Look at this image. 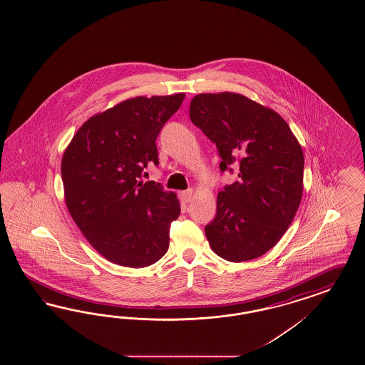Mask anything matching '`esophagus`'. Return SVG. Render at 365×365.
I'll return each instance as SVG.
<instances>
[{
    "label": "esophagus",
    "mask_w": 365,
    "mask_h": 365,
    "mask_svg": "<svg viewBox=\"0 0 365 365\" xmlns=\"http://www.w3.org/2000/svg\"><path fill=\"white\" fill-rule=\"evenodd\" d=\"M191 198H192V190H191V188L179 192V199H180L183 203H188V202L191 200Z\"/></svg>",
    "instance_id": "obj_1"
}]
</instances>
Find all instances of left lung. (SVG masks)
Masks as SVG:
<instances>
[{"label":"left lung","instance_id":"left-lung-1","mask_svg":"<svg viewBox=\"0 0 365 365\" xmlns=\"http://www.w3.org/2000/svg\"><path fill=\"white\" fill-rule=\"evenodd\" d=\"M190 119L217 145L221 173L238 180L218 192L215 218L205 226L212 252L230 262L255 259L276 245L302 197L304 154L287 122L240 93H200Z\"/></svg>","mask_w":365,"mask_h":365}]
</instances>
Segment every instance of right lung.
<instances>
[{
	"label": "right lung",
	"mask_w": 365,
	"mask_h": 365,
	"mask_svg": "<svg viewBox=\"0 0 365 365\" xmlns=\"http://www.w3.org/2000/svg\"><path fill=\"white\" fill-rule=\"evenodd\" d=\"M185 93L125 100L84 123L66 147V207L89 243L110 262L155 264L166 255L180 214L177 195L140 179L159 165L156 138Z\"/></svg>",
	"instance_id": "obj_1"
}]
</instances>
